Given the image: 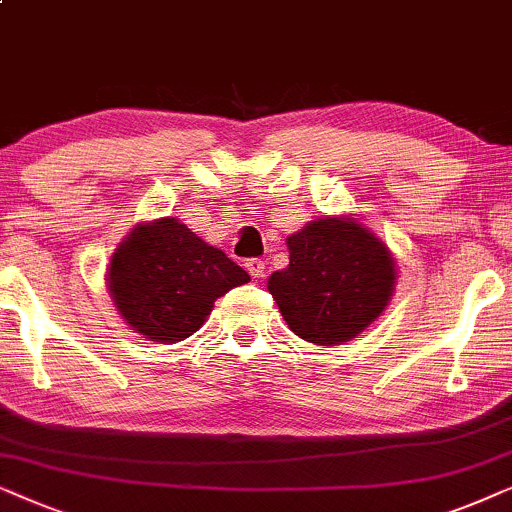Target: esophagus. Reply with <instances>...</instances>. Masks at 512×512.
Here are the masks:
<instances>
[{
    "instance_id": "obj_1",
    "label": "esophagus",
    "mask_w": 512,
    "mask_h": 512,
    "mask_svg": "<svg viewBox=\"0 0 512 512\" xmlns=\"http://www.w3.org/2000/svg\"><path fill=\"white\" fill-rule=\"evenodd\" d=\"M245 269H248V274L252 278H262L264 276V262H260V260H248V262H245Z\"/></svg>"
}]
</instances>
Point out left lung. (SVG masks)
Returning a JSON list of instances; mask_svg holds the SVG:
<instances>
[{
	"label": "left lung",
	"instance_id": "obj_1",
	"mask_svg": "<svg viewBox=\"0 0 512 512\" xmlns=\"http://www.w3.org/2000/svg\"><path fill=\"white\" fill-rule=\"evenodd\" d=\"M285 245L288 269L271 274L267 288L304 342L346 344L386 311L398 283L395 257L358 217H318Z\"/></svg>",
	"mask_w": 512,
	"mask_h": 512
}]
</instances>
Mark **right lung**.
<instances>
[{"instance_id": "1", "label": "right lung", "mask_w": 512, "mask_h": 512, "mask_svg": "<svg viewBox=\"0 0 512 512\" xmlns=\"http://www.w3.org/2000/svg\"><path fill=\"white\" fill-rule=\"evenodd\" d=\"M105 281L128 327L149 342L175 344L206 323L215 299L250 276L177 217H159L138 222L117 245Z\"/></svg>"}]
</instances>
